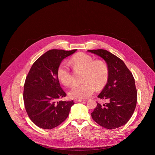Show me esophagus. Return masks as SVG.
<instances>
[{
    "label": "esophagus",
    "instance_id": "obj_1",
    "mask_svg": "<svg viewBox=\"0 0 155 155\" xmlns=\"http://www.w3.org/2000/svg\"><path fill=\"white\" fill-rule=\"evenodd\" d=\"M83 101H84V100H81V99H75L74 100L75 102H81Z\"/></svg>",
    "mask_w": 155,
    "mask_h": 155
}]
</instances>
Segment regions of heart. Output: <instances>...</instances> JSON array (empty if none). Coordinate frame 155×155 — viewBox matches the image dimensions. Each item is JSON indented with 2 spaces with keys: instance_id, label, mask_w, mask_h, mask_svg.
<instances>
[{
  "instance_id": "1",
  "label": "heart",
  "mask_w": 155,
  "mask_h": 155,
  "mask_svg": "<svg viewBox=\"0 0 155 155\" xmlns=\"http://www.w3.org/2000/svg\"><path fill=\"white\" fill-rule=\"evenodd\" d=\"M71 64L74 68L84 70L83 81L84 83L74 85L69 92L72 99H83L91 96L95 91V86L102 87L107 83L108 78V69L102 60H94L93 58L84 53H78L71 59ZM57 77L60 82L65 86L72 83V74L69 64L62 61L57 69Z\"/></svg>"
}]
</instances>
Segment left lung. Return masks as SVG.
Segmentation results:
<instances>
[{
    "label": "left lung",
    "mask_w": 155,
    "mask_h": 155,
    "mask_svg": "<svg viewBox=\"0 0 155 155\" xmlns=\"http://www.w3.org/2000/svg\"><path fill=\"white\" fill-rule=\"evenodd\" d=\"M104 59L108 69L107 83L97 96L108 101L97 107L91 113L93 119L108 129L124 125L133 114L137 100L135 80L124 62L105 50H87Z\"/></svg>",
    "instance_id": "left-lung-1"
}]
</instances>
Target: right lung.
<instances>
[{"mask_svg":"<svg viewBox=\"0 0 155 155\" xmlns=\"http://www.w3.org/2000/svg\"><path fill=\"white\" fill-rule=\"evenodd\" d=\"M77 50H51L38 58L32 65L24 85L23 99L26 112L38 127L51 129L68 118L71 101H59L65 93L60 86L57 69L62 61Z\"/></svg>","mask_w":155,"mask_h":155,"instance_id":"1","label":"right lung"}]
</instances>
